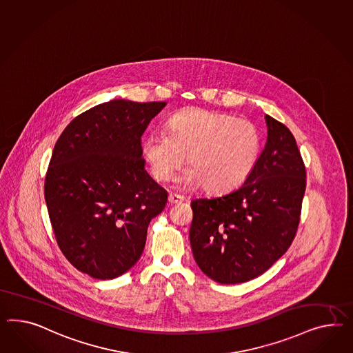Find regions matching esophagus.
Returning <instances> with one entry per match:
<instances>
[{
    "mask_svg": "<svg viewBox=\"0 0 353 353\" xmlns=\"http://www.w3.org/2000/svg\"><path fill=\"white\" fill-rule=\"evenodd\" d=\"M185 201V198L181 196V195H177V194H170L168 195V203L170 204H179V203H182V201Z\"/></svg>",
    "mask_w": 353,
    "mask_h": 353,
    "instance_id": "obj_1",
    "label": "esophagus"
}]
</instances>
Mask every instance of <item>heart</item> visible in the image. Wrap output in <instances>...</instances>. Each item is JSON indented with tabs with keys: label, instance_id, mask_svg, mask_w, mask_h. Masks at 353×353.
<instances>
[{
	"label": "heart",
	"instance_id": "1",
	"mask_svg": "<svg viewBox=\"0 0 353 353\" xmlns=\"http://www.w3.org/2000/svg\"><path fill=\"white\" fill-rule=\"evenodd\" d=\"M259 150L261 136L250 121L196 108L172 115L167 132H152L143 143V155L157 180H170L188 155L190 167L176 182L183 189L204 185L210 192L231 190L244 181Z\"/></svg>",
	"mask_w": 353,
	"mask_h": 353
}]
</instances>
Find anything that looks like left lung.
Wrapping results in <instances>:
<instances>
[{"label": "left lung", "mask_w": 353, "mask_h": 353, "mask_svg": "<svg viewBox=\"0 0 353 353\" xmlns=\"http://www.w3.org/2000/svg\"><path fill=\"white\" fill-rule=\"evenodd\" d=\"M267 141L244 183L191 201L190 244L196 265L219 284L262 275L296 236L305 168L289 128L265 115Z\"/></svg>", "instance_id": "left-lung-1"}]
</instances>
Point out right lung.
<instances>
[{
    "label": "right lung",
    "mask_w": 353,
    "mask_h": 353,
    "mask_svg": "<svg viewBox=\"0 0 353 353\" xmlns=\"http://www.w3.org/2000/svg\"><path fill=\"white\" fill-rule=\"evenodd\" d=\"M164 101L115 99L68 124L55 143L45 199L57 245L99 280L127 272L143 254L148 226L168 194L145 170L141 136Z\"/></svg>",
    "instance_id": "obj_1"
}]
</instances>
